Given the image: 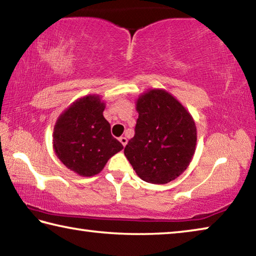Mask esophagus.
Wrapping results in <instances>:
<instances>
[{
  "label": "esophagus",
  "instance_id": "1",
  "mask_svg": "<svg viewBox=\"0 0 256 256\" xmlns=\"http://www.w3.org/2000/svg\"><path fill=\"white\" fill-rule=\"evenodd\" d=\"M120 144H122L124 146L128 144V138H125V136H120Z\"/></svg>",
  "mask_w": 256,
  "mask_h": 256
}]
</instances>
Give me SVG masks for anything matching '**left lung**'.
<instances>
[{
	"label": "left lung",
	"mask_w": 256,
	"mask_h": 256,
	"mask_svg": "<svg viewBox=\"0 0 256 256\" xmlns=\"http://www.w3.org/2000/svg\"><path fill=\"white\" fill-rule=\"evenodd\" d=\"M136 134L124 149L142 180L167 184L186 170L196 149L194 118L164 89H148L138 97Z\"/></svg>",
	"instance_id": "1"
}]
</instances>
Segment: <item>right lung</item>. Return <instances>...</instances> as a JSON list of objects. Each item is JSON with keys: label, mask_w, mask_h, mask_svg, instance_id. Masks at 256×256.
Returning <instances> with one entry per match:
<instances>
[{"label": "right lung", "mask_w": 256, "mask_h": 256, "mask_svg": "<svg viewBox=\"0 0 256 256\" xmlns=\"http://www.w3.org/2000/svg\"><path fill=\"white\" fill-rule=\"evenodd\" d=\"M105 107L106 102L99 94H86L64 110L54 125L55 154L64 166L80 176L99 174L108 160L123 149L104 118Z\"/></svg>", "instance_id": "right-lung-1"}]
</instances>
